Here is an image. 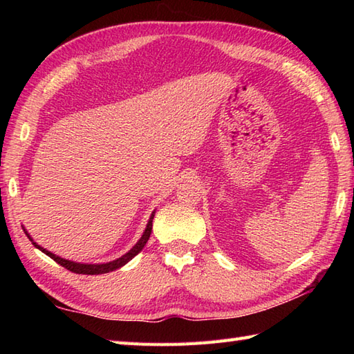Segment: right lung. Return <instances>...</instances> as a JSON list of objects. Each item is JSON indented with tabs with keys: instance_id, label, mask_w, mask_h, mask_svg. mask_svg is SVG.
Segmentation results:
<instances>
[{
	"instance_id": "right-lung-1",
	"label": "right lung",
	"mask_w": 354,
	"mask_h": 354,
	"mask_svg": "<svg viewBox=\"0 0 354 354\" xmlns=\"http://www.w3.org/2000/svg\"><path fill=\"white\" fill-rule=\"evenodd\" d=\"M153 216H155V214L150 216V219H149V223H147V227H146L145 234L141 236V239L138 240L137 245H135L129 252H126V254L123 255V257H120V259H117V260H114V261L103 263V265H82V263H74V261H70V260L61 259V257H57V255L51 254L50 251L44 250V248H41L39 245H36V243L33 242V240H32V237H30V236L27 234V232H26V234H27V237H28L30 240H32L33 245L37 248V250H41L44 254H47L50 259H53L56 263H59V265L64 266L65 269L71 270V272H74V274L99 275V274H106V272H111V270H115V269H118V268L124 266L127 261L132 260V259L135 257V255H137V254L142 250V248H145V245L147 243V240H149V237H150V232H152V219H153Z\"/></svg>"
}]
</instances>
